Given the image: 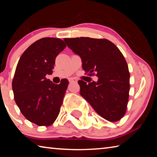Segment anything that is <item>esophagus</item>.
<instances>
[{
	"label": "esophagus",
	"instance_id": "34e87169",
	"mask_svg": "<svg viewBox=\"0 0 157 157\" xmlns=\"http://www.w3.org/2000/svg\"><path fill=\"white\" fill-rule=\"evenodd\" d=\"M77 79H73V78H71V79H69V82H71V83H73V82H77Z\"/></svg>",
	"mask_w": 157,
	"mask_h": 157
}]
</instances>
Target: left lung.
I'll use <instances>...</instances> for the list:
<instances>
[{"label": "left lung", "mask_w": 157, "mask_h": 157, "mask_svg": "<svg viewBox=\"0 0 157 157\" xmlns=\"http://www.w3.org/2000/svg\"><path fill=\"white\" fill-rule=\"evenodd\" d=\"M68 47L81 57L85 73L98 82L79 80L80 95L100 116L116 122L126 113L129 92V72L118 48L106 39L66 38Z\"/></svg>", "instance_id": "1"}]
</instances>
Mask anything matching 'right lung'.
<instances>
[{
    "label": "right lung",
    "mask_w": 157,
    "mask_h": 157,
    "mask_svg": "<svg viewBox=\"0 0 157 157\" xmlns=\"http://www.w3.org/2000/svg\"><path fill=\"white\" fill-rule=\"evenodd\" d=\"M62 39L46 37L30 45L23 53L12 80L14 100L25 118L38 126L48 127L59 115L68 81L52 83L56 57L66 48Z\"/></svg>",
    "instance_id": "obj_1"
}]
</instances>
